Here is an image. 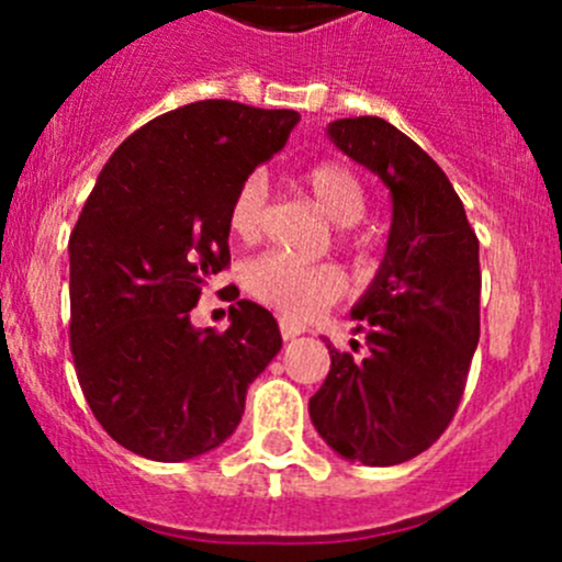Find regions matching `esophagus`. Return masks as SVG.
Returning <instances> with one entry per match:
<instances>
[{
	"label": "esophagus",
	"mask_w": 562,
	"mask_h": 562,
	"mask_svg": "<svg viewBox=\"0 0 562 562\" xmlns=\"http://www.w3.org/2000/svg\"><path fill=\"white\" fill-rule=\"evenodd\" d=\"M280 334L282 339H296L299 334H304V326L302 323L291 321V317H280Z\"/></svg>",
	"instance_id": "1"
}]
</instances>
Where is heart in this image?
<instances>
[{"label":"heart","instance_id":"b5f03b06","mask_svg":"<svg viewBox=\"0 0 562 562\" xmlns=\"http://www.w3.org/2000/svg\"><path fill=\"white\" fill-rule=\"evenodd\" d=\"M310 201L339 228H350L367 212V190L361 179L342 162H317L302 173ZM266 181L247 176L236 187L228 206V228L236 239L255 241L263 228ZM245 285L258 302L291 317H310L345 293V274L331 263H299L280 252L255 258L245 271Z\"/></svg>","mask_w":562,"mask_h":562}]
</instances>
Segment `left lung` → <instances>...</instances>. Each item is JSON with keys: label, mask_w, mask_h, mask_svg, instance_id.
<instances>
[{"label": "left lung", "mask_w": 562, "mask_h": 562, "mask_svg": "<svg viewBox=\"0 0 562 562\" xmlns=\"http://www.w3.org/2000/svg\"><path fill=\"white\" fill-rule=\"evenodd\" d=\"M326 135L389 187L391 231L350 310L370 353L326 345L331 370L310 418L339 457L389 468L427 451L462 400L481 331L479 239L449 176L386 119H337Z\"/></svg>", "instance_id": "left-lung-1"}]
</instances>
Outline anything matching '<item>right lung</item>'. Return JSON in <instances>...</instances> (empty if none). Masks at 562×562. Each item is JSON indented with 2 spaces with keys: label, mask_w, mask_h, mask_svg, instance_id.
Masks as SVG:
<instances>
[{
  "label": "right lung",
  "mask_w": 562,
  "mask_h": 562,
  "mask_svg": "<svg viewBox=\"0 0 562 562\" xmlns=\"http://www.w3.org/2000/svg\"><path fill=\"white\" fill-rule=\"evenodd\" d=\"M296 111L201 100L122 140L70 234V348L94 418L133 454L217 449L249 383L280 353L274 315L239 299L225 331L195 328L201 288L231 263L236 187L285 146Z\"/></svg>",
  "instance_id": "right-lung-1"
}]
</instances>
